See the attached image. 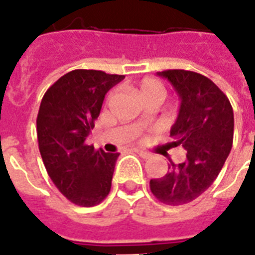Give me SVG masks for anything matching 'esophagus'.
<instances>
[{
	"instance_id": "34e87169",
	"label": "esophagus",
	"mask_w": 255,
	"mask_h": 255,
	"mask_svg": "<svg viewBox=\"0 0 255 255\" xmlns=\"http://www.w3.org/2000/svg\"><path fill=\"white\" fill-rule=\"evenodd\" d=\"M134 151L137 152L138 155H139L140 158H143V159H147V158H150V156H151V154H150V152L143 151V150H139V148H135Z\"/></svg>"
}]
</instances>
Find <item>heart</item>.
<instances>
[{
	"instance_id": "obj_1",
	"label": "heart",
	"mask_w": 255,
	"mask_h": 255,
	"mask_svg": "<svg viewBox=\"0 0 255 255\" xmlns=\"http://www.w3.org/2000/svg\"><path fill=\"white\" fill-rule=\"evenodd\" d=\"M139 93L144 100L150 99H164L166 96V88L159 80L155 79H143L139 84ZM112 93L108 96V99H111ZM135 135H133V138Z\"/></svg>"
}]
</instances>
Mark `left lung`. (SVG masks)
<instances>
[{
    "instance_id": "8db88e82",
    "label": "left lung",
    "mask_w": 255,
    "mask_h": 255,
    "mask_svg": "<svg viewBox=\"0 0 255 255\" xmlns=\"http://www.w3.org/2000/svg\"><path fill=\"white\" fill-rule=\"evenodd\" d=\"M180 99L171 128L172 147L185 152L183 163L171 162L163 178L151 179L150 189L163 204L183 205L197 199L215 182L232 150L233 108L227 95L204 75L185 70L158 72Z\"/></svg>"
}]
</instances>
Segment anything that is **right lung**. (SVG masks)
<instances>
[{"mask_svg":"<svg viewBox=\"0 0 255 255\" xmlns=\"http://www.w3.org/2000/svg\"><path fill=\"white\" fill-rule=\"evenodd\" d=\"M104 71L75 70L44 93L36 135L47 174L64 196L80 207L100 204L109 195L118 152L87 144L109 89L124 79Z\"/></svg>","mask_w":255,"mask_h":255,"instance_id":"right-lung-1","label":"right lung"}]
</instances>
